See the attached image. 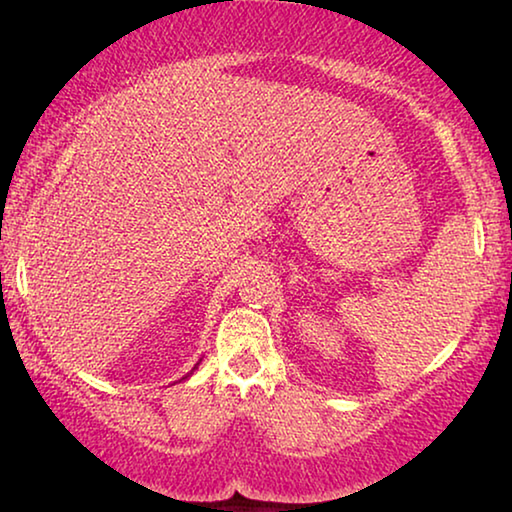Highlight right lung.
Instances as JSON below:
<instances>
[{"label": "right lung", "mask_w": 512, "mask_h": 512, "mask_svg": "<svg viewBox=\"0 0 512 512\" xmlns=\"http://www.w3.org/2000/svg\"><path fill=\"white\" fill-rule=\"evenodd\" d=\"M196 367H198V365H196ZM196 367H194V369H196ZM194 369H191V372H189V374H194ZM189 374H187V376H189ZM187 376H184V379H187Z\"/></svg>", "instance_id": "obj_1"}]
</instances>
